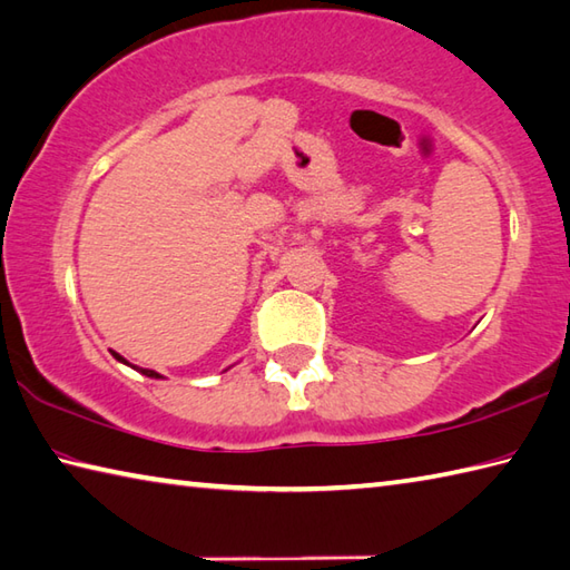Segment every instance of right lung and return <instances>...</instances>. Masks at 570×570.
Returning <instances> with one entry per match:
<instances>
[{
	"instance_id": "1",
	"label": "right lung",
	"mask_w": 570,
	"mask_h": 570,
	"mask_svg": "<svg viewBox=\"0 0 570 570\" xmlns=\"http://www.w3.org/2000/svg\"><path fill=\"white\" fill-rule=\"evenodd\" d=\"M117 358H119V361H124L121 356H117ZM124 364H127V361H124ZM141 374H144V376H151V379H159L157 371H149V368H141Z\"/></svg>"
}]
</instances>
